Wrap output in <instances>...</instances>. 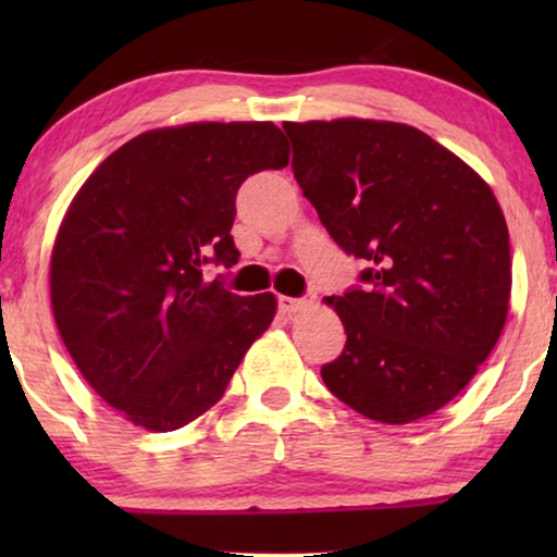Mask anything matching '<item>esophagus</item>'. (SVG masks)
Listing matches in <instances>:
<instances>
[{
    "label": "esophagus",
    "mask_w": 557,
    "mask_h": 557,
    "mask_svg": "<svg viewBox=\"0 0 557 557\" xmlns=\"http://www.w3.org/2000/svg\"><path fill=\"white\" fill-rule=\"evenodd\" d=\"M314 296H301V299H294V296H278V309L284 314H296V311H304L307 307H311Z\"/></svg>",
    "instance_id": "obj_1"
}]
</instances>
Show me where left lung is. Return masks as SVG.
Returning a JSON list of instances; mask_svg holds the SVG:
<instances>
[{
    "instance_id": "left-lung-1",
    "label": "left lung",
    "mask_w": 557,
    "mask_h": 557,
    "mask_svg": "<svg viewBox=\"0 0 557 557\" xmlns=\"http://www.w3.org/2000/svg\"><path fill=\"white\" fill-rule=\"evenodd\" d=\"M292 170L334 243L364 261L326 304L347 345L322 380L380 423L454 400L497 345L512 258L497 197L429 134L393 121L292 124Z\"/></svg>"
}]
</instances>
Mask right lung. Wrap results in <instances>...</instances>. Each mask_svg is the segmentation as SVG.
<instances>
[{"mask_svg": "<svg viewBox=\"0 0 557 557\" xmlns=\"http://www.w3.org/2000/svg\"><path fill=\"white\" fill-rule=\"evenodd\" d=\"M286 164L271 121H205L139 134L75 195L52 248V314L81 375L132 423L195 421L269 330L276 296H238L202 271L238 263V187Z\"/></svg>", "mask_w": 557, "mask_h": 557, "instance_id": "right-lung-1", "label": "right lung"}]
</instances>
